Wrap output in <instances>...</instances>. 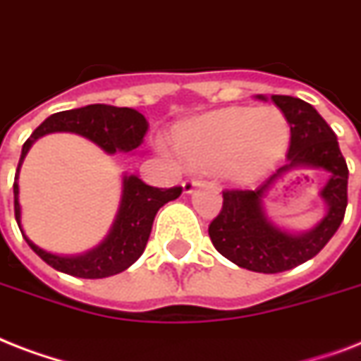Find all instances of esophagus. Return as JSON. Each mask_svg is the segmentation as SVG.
Wrapping results in <instances>:
<instances>
[{"label":"esophagus","instance_id":"esophagus-1","mask_svg":"<svg viewBox=\"0 0 361 361\" xmlns=\"http://www.w3.org/2000/svg\"><path fill=\"white\" fill-rule=\"evenodd\" d=\"M197 186H201V180H197V178H186L183 183V192L184 194H192L194 188H197Z\"/></svg>","mask_w":361,"mask_h":361}]
</instances>
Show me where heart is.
<instances>
[{
  "label": "heart",
  "instance_id": "1",
  "mask_svg": "<svg viewBox=\"0 0 361 361\" xmlns=\"http://www.w3.org/2000/svg\"><path fill=\"white\" fill-rule=\"evenodd\" d=\"M290 124L281 109L228 107L184 122L173 131V149L192 169L250 183L273 169L286 152Z\"/></svg>",
  "mask_w": 361,
  "mask_h": 361
}]
</instances>
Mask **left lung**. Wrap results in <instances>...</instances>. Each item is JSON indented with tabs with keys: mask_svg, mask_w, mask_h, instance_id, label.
I'll return each instance as SVG.
<instances>
[{
	"mask_svg": "<svg viewBox=\"0 0 361 361\" xmlns=\"http://www.w3.org/2000/svg\"><path fill=\"white\" fill-rule=\"evenodd\" d=\"M258 99L267 102L265 96ZM290 124L286 164L276 169L259 188L222 192V211L209 226L212 245L224 258L256 273H281L314 258L339 230L346 211L348 167L339 142L317 109L292 96H271ZM305 166L322 169L329 180L321 190L326 203L323 220L309 232L294 234L276 226L267 216L263 197L267 190L286 172Z\"/></svg>",
	"mask_w": 361,
	"mask_h": 361,
	"instance_id": "obj_1",
	"label": "left lung"
}]
</instances>
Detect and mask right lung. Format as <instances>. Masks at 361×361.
Here are the masks:
<instances>
[{"mask_svg":"<svg viewBox=\"0 0 361 361\" xmlns=\"http://www.w3.org/2000/svg\"><path fill=\"white\" fill-rule=\"evenodd\" d=\"M147 130H149V122L135 109L94 103V105H86V107L50 114L24 142L20 161L16 167L15 184H13L16 224L33 252L43 262H47L50 267L67 273V275L80 276V279H105V276L122 273L131 264H135L147 247L156 212L160 211V207L166 205L167 201L177 200L183 188L180 186L154 188V186L142 183L137 175L124 173L118 212L114 216L107 237L88 252L77 254V256H60V254H52L37 247L22 230L18 173H20L22 161L26 158L27 150L32 149V145L39 137L47 135V133H56V131H67V133L86 137L88 141L97 145L107 154L133 152L142 142Z\"/></svg>","mask_w":361,"mask_h":361,"instance_id":"right-lung-1","label":"right lung"}]
</instances>
